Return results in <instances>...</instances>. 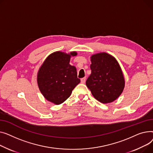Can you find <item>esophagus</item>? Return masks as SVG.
I'll return each instance as SVG.
<instances>
[{
  "label": "esophagus",
  "instance_id": "esophagus-1",
  "mask_svg": "<svg viewBox=\"0 0 153 153\" xmlns=\"http://www.w3.org/2000/svg\"><path fill=\"white\" fill-rule=\"evenodd\" d=\"M85 82H86V77L82 78V79H81V83H85Z\"/></svg>",
  "mask_w": 153,
  "mask_h": 153
}]
</instances>
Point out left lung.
Instances as JSON below:
<instances>
[{"label":"left lung","mask_w":153,"mask_h":153,"mask_svg":"<svg viewBox=\"0 0 153 153\" xmlns=\"http://www.w3.org/2000/svg\"><path fill=\"white\" fill-rule=\"evenodd\" d=\"M91 74L86 85L95 99L101 103L112 102L123 92L125 79L118 62L105 52L91 57Z\"/></svg>","instance_id":"obj_1"}]
</instances>
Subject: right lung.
<instances>
[{
  "label": "right lung",
  "instance_id": "right-lung-1",
  "mask_svg": "<svg viewBox=\"0 0 153 153\" xmlns=\"http://www.w3.org/2000/svg\"><path fill=\"white\" fill-rule=\"evenodd\" d=\"M76 55V52L66 53L57 51L43 62L37 81L41 93L48 101L56 105L63 103L79 83L76 67L70 65V57Z\"/></svg>",
  "mask_w": 153,
  "mask_h": 153
}]
</instances>
